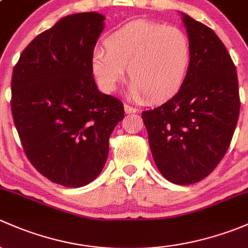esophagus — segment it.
I'll list each match as a JSON object with an SVG mask.
<instances>
[{"label":"esophagus","mask_w":248,"mask_h":248,"mask_svg":"<svg viewBox=\"0 0 248 248\" xmlns=\"http://www.w3.org/2000/svg\"><path fill=\"white\" fill-rule=\"evenodd\" d=\"M124 109H125V113H126V114L136 113V112H137V109L135 108V107H132V106H130V105H126V104H125V105H124Z\"/></svg>","instance_id":"esophagus-1"}]
</instances>
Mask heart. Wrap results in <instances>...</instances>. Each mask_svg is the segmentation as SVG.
Wrapping results in <instances>:
<instances>
[{"label": "heart", "instance_id": "obj_1", "mask_svg": "<svg viewBox=\"0 0 248 248\" xmlns=\"http://www.w3.org/2000/svg\"><path fill=\"white\" fill-rule=\"evenodd\" d=\"M104 46L95 48L91 57L99 87L113 93L127 67L130 95L135 100L147 96L161 101L174 95L185 82L192 58L185 32L149 20L127 22L107 35Z\"/></svg>", "mask_w": 248, "mask_h": 248}]
</instances>
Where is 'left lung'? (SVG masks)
Instances as JSON below:
<instances>
[{"label":"left lung","instance_id":"left-lung-1","mask_svg":"<svg viewBox=\"0 0 248 248\" xmlns=\"http://www.w3.org/2000/svg\"><path fill=\"white\" fill-rule=\"evenodd\" d=\"M192 48L187 76L173 98L142 112L160 173L178 185L208 177L226 155L240 113L236 68L210 27L183 14Z\"/></svg>","mask_w":248,"mask_h":248}]
</instances>
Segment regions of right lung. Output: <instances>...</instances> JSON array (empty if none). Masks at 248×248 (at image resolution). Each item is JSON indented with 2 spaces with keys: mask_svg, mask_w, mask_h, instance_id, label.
<instances>
[{
  "mask_svg": "<svg viewBox=\"0 0 248 248\" xmlns=\"http://www.w3.org/2000/svg\"><path fill=\"white\" fill-rule=\"evenodd\" d=\"M104 19L94 12L63 17L27 45L13 70L10 108L25 154L67 187L100 174L124 118L123 103L98 91L91 69Z\"/></svg>",
  "mask_w": 248,
  "mask_h": 248,
  "instance_id": "right-lung-1",
  "label": "right lung"
}]
</instances>
